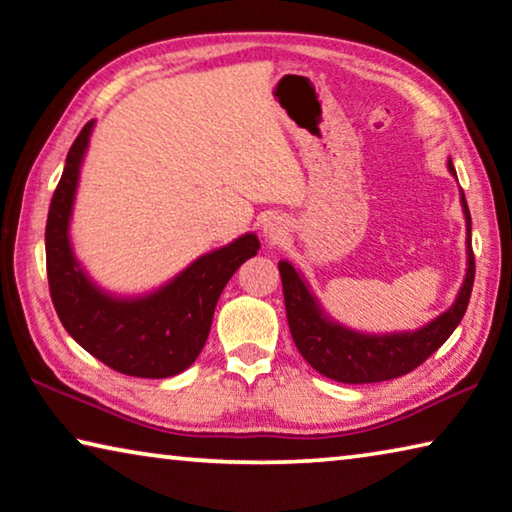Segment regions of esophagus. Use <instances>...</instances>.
Segmentation results:
<instances>
[{
    "instance_id": "esophagus-1",
    "label": "esophagus",
    "mask_w": 512,
    "mask_h": 512,
    "mask_svg": "<svg viewBox=\"0 0 512 512\" xmlns=\"http://www.w3.org/2000/svg\"><path fill=\"white\" fill-rule=\"evenodd\" d=\"M264 232H266V237H269V239H278L280 234L285 232V230H282L280 223H273V221H269V223L264 225Z\"/></svg>"
}]
</instances>
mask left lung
I'll list each match as a JSON object with an SVG mask.
<instances>
[{"instance_id": "left-lung-1", "label": "left lung", "mask_w": 512, "mask_h": 512, "mask_svg": "<svg viewBox=\"0 0 512 512\" xmlns=\"http://www.w3.org/2000/svg\"><path fill=\"white\" fill-rule=\"evenodd\" d=\"M451 173L456 175L449 161ZM462 207L467 218V278L453 307L442 316L417 332H399V335H360L339 323H332L314 296L289 262H280L282 291H285L287 321L294 344L300 355L310 362V367L321 376L337 380V383H383L405 376L426 362L440 348L451 332L458 328L467 312L469 296L474 287V250H472V216L462 193Z\"/></svg>"}]
</instances>
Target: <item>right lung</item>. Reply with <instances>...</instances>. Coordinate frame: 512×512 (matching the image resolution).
I'll list each match as a JSON object with an SVG mask.
<instances>
[{"label": "right lung", "mask_w": 512, "mask_h": 512, "mask_svg": "<svg viewBox=\"0 0 512 512\" xmlns=\"http://www.w3.org/2000/svg\"><path fill=\"white\" fill-rule=\"evenodd\" d=\"M93 120L70 145L66 168L50 202L45 227L47 282L54 310L75 342L109 369L136 378H170L189 369L207 342L227 280L257 255L259 239L243 234L202 255L166 287L143 298H113L79 269L68 239L72 200Z\"/></svg>", "instance_id": "add662e5"}]
</instances>
